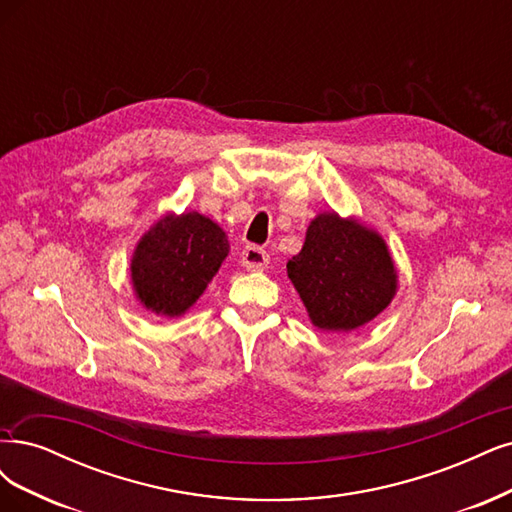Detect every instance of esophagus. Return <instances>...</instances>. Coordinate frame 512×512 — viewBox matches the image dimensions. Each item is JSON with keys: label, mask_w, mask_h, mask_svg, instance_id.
Returning a JSON list of instances; mask_svg holds the SVG:
<instances>
[{"label": "esophagus", "mask_w": 512, "mask_h": 512, "mask_svg": "<svg viewBox=\"0 0 512 512\" xmlns=\"http://www.w3.org/2000/svg\"><path fill=\"white\" fill-rule=\"evenodd\" d=\"M241 264L248 271H264L269 267V254L258 248V245H248L241 252Z\"/></svg>", "instance_id": "1"}]
</instances>
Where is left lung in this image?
<instances>
[{"label": "left lung", "mask_w": 512, "mask_h": 512, "mask_svg": "<svg viewBox=\"0 0 512 512\" xmlns=\"http://www.w3.org/2000/svg\"><path fill=\"white\" fill-rule=\"evenodd\" d=\"M286 269L311 324L324 332L362 328L398 292V271L385 239L337 211H322L309 222L303 248Z\"/></svg>", "instance_id": "1"}]
</instances>
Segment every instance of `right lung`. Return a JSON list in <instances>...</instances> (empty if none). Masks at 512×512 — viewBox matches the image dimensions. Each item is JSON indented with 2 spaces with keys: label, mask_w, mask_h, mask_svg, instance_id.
Here are the masks:
<instances>
[{
  "label": "right lung",
  "mask_w": 512,
  "mask_h": 512,
  "mask_svg": "<svg viewBox=\"0 0 512 512\" xmlns=\"http://www.w3.org/2000/svg\"><path fill=\"white\" fill-rule=\"evenodd\" d=\"M231 245L222 228L199 211L165 214L137 241L131 286L137 303L161 317H180L195 305Z\"/></svg>",
  "instance_id": "add662e5"
}]
</instances>
